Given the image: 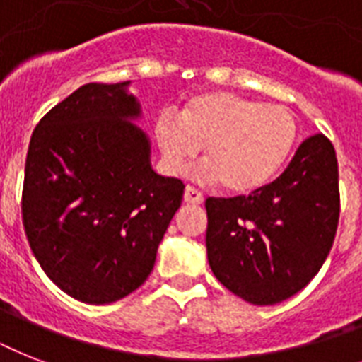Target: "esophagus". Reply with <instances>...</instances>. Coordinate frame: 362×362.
<instances>
[{"instance_id":"34e87169","label":"esophagus","mask_w":362,"mask_h":362,"mask_svg":"<svg viewBox=\"0 0 362 362\" xmlns=\"http://www.w3.org/2000/svg\"><path fill=\"white\" fill-rule=\"evenodd\" d=\"M203 201H204L203 193L197 192L195 187L187 186L186 189H184V203H187V204H203Z\"/></svg>"}]
</instances>
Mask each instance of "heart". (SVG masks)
<instances>
[{
    "label": "heart",
    "mask_w": 362,
    "mask_h": 362,
    "mask_svg": "<svg viewBox=\"0 0 362 362\" xmlns=\"http://www.w3.org/2000/svg\"><path fill=\"white\" fill-rule=\"evenodd\" d=\"M153 135L170 173H182L201 148L209 163L199 176L246 195L274 178L297 144L298 125L289 109L229 92L189 99L180 118L163 112Z\"/></svg>",
    "instance_id": "obj_1"
}]
</instances>
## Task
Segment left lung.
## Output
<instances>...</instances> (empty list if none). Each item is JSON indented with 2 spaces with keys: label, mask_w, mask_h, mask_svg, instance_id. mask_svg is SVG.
<instances>
[{
  "label": "left lung",
  "mask_w": 362,
  "mask_h": 362,
  "mask_svg": "<svg viewBox=\"0 0 362 362\" xmlns=\"http://www.w3.org/2000/svg\"><path fill=\"white\" fill-rule=\"evenodd\" d=\"M206 253L237 297L269 306L308 286L331 252L340 216L337 152L314 135L274 182L233 199H206Z\"/></svg>",
  "instance_id": "left-lung-1"
}]
</instances>
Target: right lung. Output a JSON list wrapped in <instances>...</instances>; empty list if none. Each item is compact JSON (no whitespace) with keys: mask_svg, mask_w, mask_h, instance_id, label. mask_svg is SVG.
Here are the masks:
<instances>
[{"mask_svg":"<svg viewBox=\"0 0 362 362\" xmlns=\"http://www.w3.org/2000/svg\"><path fill=\"white\" fill-rule=\"evenodd\" d=\"M127 82L84 84L42 116L25 156L31 252L76 300L109 304L144 284L184 184L152 169Z\"/></svg>","mask_w":362,"mask_h":362,"instance_id":"1","label":"right lung"}]
</instances>
